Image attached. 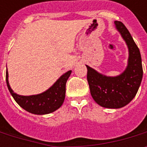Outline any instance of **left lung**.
Segmentation results:
<instances>
[{
    "instance_id": "left-lung-1",
    "label": "left lung",
    "mask_w": 147,
    "mask_h": 147,
    "mask_svg": "<svg viewBox=\"0 0 147 147\" xmlns=\"http://www.w3.org/2000/svg\"><path fill=\"white\" fill-rule=\"evenodd\" d=\"M115 28L125 40L128 50L125 70L117 76H107L85 65L90 92L102 107L119 109L128 105L136 95L142 78V59L139 48L128 29L121 22L114 21Z\"/></svg>"
}]
</instances>
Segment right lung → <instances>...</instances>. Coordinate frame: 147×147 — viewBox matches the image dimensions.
<instances>
[{"label":"right lung","mask_w":147,"mask_h":147,"mask_svg":"<svg viewBox=\"0 0 147 147\" xmlns=\"http://www.w3.org/2000/svg\"><path fill=\"white\" fill-rule=\"evenodd\" d=\"M71 72L72 70H69L63 74L49 88L37 95L22 96L15 92L9 84L7 69H6V83L11 96L22 109L34 114L45 115L57 110L63 105L66 96V81Z\"/></svg>","instance_id":"obj_1"}]
</instances>
